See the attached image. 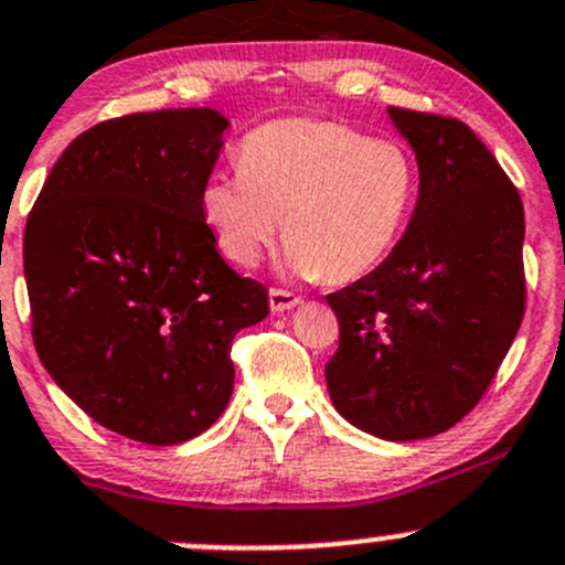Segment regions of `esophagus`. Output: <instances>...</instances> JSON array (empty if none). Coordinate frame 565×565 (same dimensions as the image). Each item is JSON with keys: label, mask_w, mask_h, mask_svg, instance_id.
Masks as SVG:
<instances>
[{"label": "esophagus", "mask_w": 565, "mask_h": 565, "mask_svg": "<svg viewBox=\"0 0 565 565\" xmlns=\"http://www.w3.org/2000/svg\"><path fill=\"white\" fill-rule=\"evenodd\" d=\"M267 298H270V309L278 311V315H281V311H289V309H295V306L303 303V300H300L298 295L287 292V289H270V295H267Z\"/></svg>", "instance_id": "1"}]
</instances>
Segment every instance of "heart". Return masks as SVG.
<instances>
[{"label": "heart", "mask_w": 565, "mask_h": 565, "mask_svg": "<svg viewBox=\"0 0 565 565\" xmlns=\"http://www.w3.org/2000/svg\"><path fill=\"white\" fill-rule=\"evenodd\" d=\"M418 169L398 141L315 119L250 130L241 169L202 188V218L226 259L250 265L281 232L284 262L300 278L366 276L402 237Z\"/></svg>", "instance_id": "heart-1"}]
</instances>
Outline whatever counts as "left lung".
<instances>
[{
  "mask_svg": "<svg viewBox=\"0 0 565 565\" xmlns=\"http://www.w3.org/2000/svg\"><path fill=\"white\" fill-rule=\"evenodd\" d=\"M418 163V204L388 259L328 295L339 350L324 366L341 418L380 440H424L465 418L525 315V213L465 122L388 108Z\"/></svg>",
  "mask_w": 565,
  "mask_h": 565,
  "instance_id": "8db88e82",
  "label": "left lung"
}]
</instances>
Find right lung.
Returning <instances> with one entry per match:
<instances>
[{"mask_svg": "<svg viewBox=\"0 0 565 565\" xmlns=\"http://www.w3.org/2000/svg\"><path fill=\"white\" fill-rule=\"evenodd\" d=\"M226 128L204 106L95 125L26 221L40 363L89 418L147 446L218 420L235 388L232 339L267 317V289L226 265L202 218Z\"/></svg>", "mask_w": 565, "mask_h": 565, "instance_id": "right-lung-1", "label": "right lung"}]
</instances>
